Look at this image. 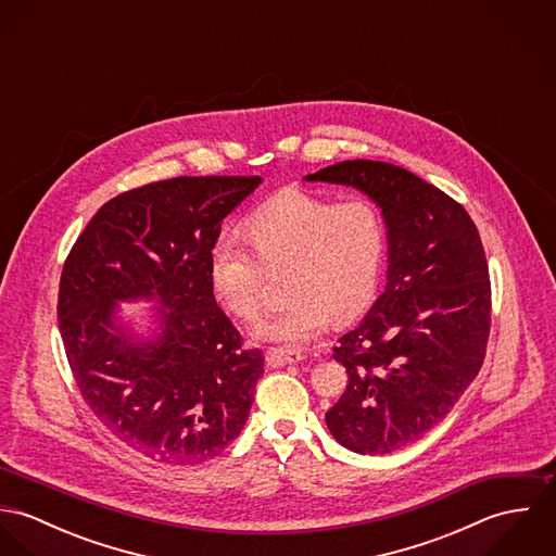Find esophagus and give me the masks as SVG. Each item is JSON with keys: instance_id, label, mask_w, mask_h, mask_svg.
Wrapping results in <instances>:
<instances>
[{"instance_id": "34e87169", "label": "esophagus", "mask_w": 556, "mask_h": 556, "mask_svg": "<svg viewBox=\"0 0 556 556\" xmlns=\"http://www.w3.org/2000/svg\"><path fill=\"white\" fill-rule=\"evenodd\" d=\"M265 359H267V364H271V366H282V364L302 362V359H304V353L298 351V349H291V346H271V349H267Z\"/></svg>"}]
</instances>
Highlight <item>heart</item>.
Masks as SVG:
<instances>
[{"label": "heart", "mask_w": 556, "mask_h": 556, "mask_svg": "<svg viewBox=\"0 0 556 556\" xmlns=\"http://www.w3.org/2000/svg\"><path fill=\"white\" fill-rule=\"evenodd\" d=\"M243 238H220L210 256L216 293L245 320L267 311L269 276H285L287 306L261 323L267 340L306 342L333 320L362 315L379 287L388 229L370 199L331 201L287 190L261 205L243 225Z\"/></svg>", "instance_id": "b5f03b06"}]
</instances>
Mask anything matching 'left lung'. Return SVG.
<instances>
[{
  "mask_svg": "<svg viewBox=\"0 0 556 556\" xmlns=\"http://www.w3.org/2000/svg\"><path fill=\"white\" fill-rule=\"evenodd\" d=\"M306 179L355 186L383 210L388 287L333 346L349 383L325 421L355 454H392L434 428L483 364L492 313L485 252L467 210L402 166L344 160Z\"/></svg>",
  "mask_w": 556,
  "mask_h": 556,
  "instance_id": "left-lung-1",
  "label": "left lung"
}]
</instances>
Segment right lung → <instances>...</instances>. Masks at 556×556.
I'll return each instance as SVG.
<instances>
[{"label": "right lung", "instance_id": "right-lung-1", "mask_svg": "<svg viewBox=\"0 0 556 556\" xmlns=\"http://www.w3.org/2000/svg\"><path fill=\"white\" fill-rule=\"evenodd\" d=\"M258 175L173 177L106 201L60 278L58 320L80 397L126 445L168 465L218 456L241 432L263 353L216 304L210 256ZM159 296V343L114 327V302Z\"/></svg>", "mask_w": 556, "mask_h": 556}]
</instances>
